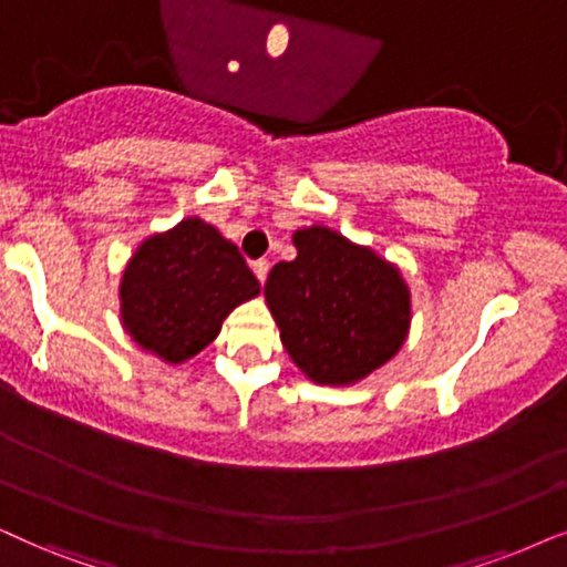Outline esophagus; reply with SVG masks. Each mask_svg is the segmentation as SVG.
<instances>
[{"label":"esophagus","mask_w":567,"mask_h":567,"mask_svg":"<svg viewBox=\"0 0 567 567\" xmlns=\"http://www.w3.org/2000/svg\"><path fill=\"white\" fill-rule=\"evenodd\" d=\"M252 270H255V276L260 278V284H266L268 270H270V262L266 260V257H260V260H255V262H252Z\"/></svg>","instance_id":"1"}]
</instances>
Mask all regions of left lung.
<instances>
[{"mask_svg": "<svg viewBox=\"0 0 567 567\" xmlns=\"http://www.w3.org/2000/svg\"><path fill=\"white\" fill-rule=\"evenodd\" d=\"M297 257L266 284L289 357L322 385H347L385 364L409 330V291L372 249L312 226L293 234Z\"/></svg>", "mask_w": 567, "mask_h": 567, "instance_id": "8db88e82", "label": "left lung"}]
</instances>
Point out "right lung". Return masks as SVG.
I'll return each instance as SVG.
<instances>
[{
	"instance_id": "add662e5",
	"label": "right lung",
	"mask_w": 567,
	"mask_h": 567,
	"mask_svg": "<svg viewBox=\"0 0 567 567\" xmlns=\"http://www.w3.org/2000/svg\"><path fill=\"white\" fill-rule=\"evenodd\" d=\"M260 293L239 247L200 218L143 241L122 278V318L140 347L185 362L218 336L234 307Z\"/></svg>"
}]
</instances>
